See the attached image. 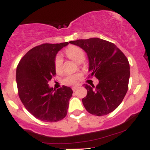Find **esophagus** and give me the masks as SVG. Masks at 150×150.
<instances>
[{
    "instance_id": "obj_1",
    "label": "esophagus",
    "mask_w": 150,
    "mask_h": 150,
    "mask_svg": "<svg viewBox=\"0 0 150 150\" xmlns=\"http://www.w3.org/2000/svg\"><path fill=\"white\" fill-rule=\"evenodd\" d=\"M77 88H78V87H72V89H73V91H74V92H75V91L76 90Z\"/></svg>"
}]
</instances>
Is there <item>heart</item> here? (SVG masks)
Here are the masks:
<instances>
[{
    "mask_svg": "<svg viewBox=\"0 0 150 150\" xmlns=\"http://www.w3.org/2000/svg\"><path fill=\"white\" fill-rule=\"evenodd\" d=\"M65 53L67 57L69 58L70 59L73 60L74 61H75L77 63H81L82 62H83L85 58V51L79 46H70L65 50ZM63 58L60 55H57L54 59V68L56 73H61L62 70H63ZM81 77H82V75L80 73L68 75L63 79V82L65 85H75L81 78Z\"/></svg>",
    "mask_w": 150,
    "mask_h": 150,
    "instance_id": "1",
    "label": "heart"
}]
</instances>
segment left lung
<instances>
[{
  "label": "left lung",
  "mask_w": 150,
  "mask_h": 150,
  "mask_svg": "<svg viewBox=\"0 0 150 150\" xmlns=\"http://www.w3.org/2000/svg\"><path fill=\"white\" fill-rule=\"evenodd\" d=\"M69 43L87 53L89 77H96V86L84 85L87 94L82 103L87 111L101 116L112 112L122 102L128 89L130 65L128 58L113 43L99 38Z\"/></svg>",
  "instance_id": "obj_1"
}]
</instances>
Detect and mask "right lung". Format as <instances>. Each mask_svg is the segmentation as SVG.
I'll list each match as a JSON object with an SVG mask.
<instances>
[{"instance_id": "add662e5", "label": "right lung", "mask_w": 150, "mask_h": 150, "mask_svg": "<svg viewBox=\"0 0 150 150\" xmlns=\"http://www.w3.org/2000/svg\"><path fill=\"white\" fill-rule=\"evenodd\" d=\"M68 42L43 44L28 51L17 67L16 82L20 100L37 119L57 122L66 116L73 90L63 85L58 89L49 82L56 75L54 59Z\"/></svg>"}]
</instances>
